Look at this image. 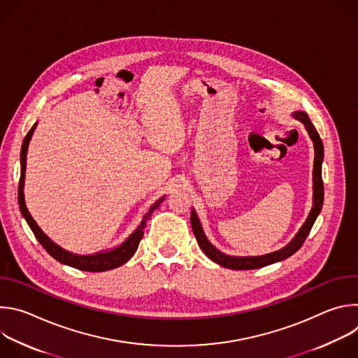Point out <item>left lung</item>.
Masks as SVG:
<instances>
[{"label": "left lung", "instance_id": "8db88e82", "mask_svg": "<svg viewBox=\"0 0 358 358\" xmlns=\"http://www.w3.org/2000/svg\"><path fill=\"white\" fill-rule=\"evenodd\" d=\"M294 117L299 119L306 129H308L313 144H315V166H313V208L306 220V222L303 224V227L300 228V231L297 232V235L294 236V239L285 246L280 250H276L273 253H268L264 255V257H250V258H235V257H227V255L221 253L220 250H217L203 235V231L201 228V224L195 215V213H191V227L194 231V235L196 238V242L199 245V248L202 249V252L207 255V257L214 261L215 264L224 266V268H229V269H235V271H249V269H259L264 268L266 265L283 261L294 252H297L301 245L304 243L306 238L310 234V229L317 218V215L322 211L323 207V199H324V187H323V178H322V163H323V156H324V150H323V143L322 138L317 133V130L315 129V126L312 124L310 119L308 117V115L303 112H296Z\"/></svg>", "mask_w": 358, "mask_h": 358}]
</instances>
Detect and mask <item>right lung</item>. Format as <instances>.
I'll list each match as a JSON object with an SVG mask.
<instances>
[{
  "label": "right lung",
  "mask_w": 358,
  "mask_h": 358,
  "mask_svg": "<svg viewBox=\"0 0 358 358\" xmlns=\"http://www.w3.org/2000/svg\"><path fill=\"white\" fill-rule=\"evenodd\" d=\"M36 127V123L31 127V130L28 131V134L24 138L22 143V148H21V177H20V184H18V203H20V210L24 215V218L27 220L29 228L32 229L35 238L38 239V242L45 248V250L50 255V257L55 258L58 262L76 268L79 271H86V272H105V271H110L115 268H119L120 265L126 264L138 248V243L143 238L144 234V228L145 224L148 221V218L151 217L152 211H155L160 203L163 202L164 196L160 198L155 206H152L148 213L143 217L141 224L138 225V228L116 249L109 250V252H101V253H94V255H87V257H80V255H73L66 252L65 249L59 248L57 243H54L50 241L42 231L41 228L36 225V222L34 221V218L31 217V214L27 210L25 206V199H24V178H25V167H27V151H28V144L29 140L32 137V133Z\"/></svg>",
  "instance_id": "1"
}]
</instances>
